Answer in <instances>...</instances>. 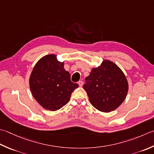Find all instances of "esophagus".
<instances>
[{
	"mask_svg": "<svg viewBox=\"0 0 154 154\" xmlns=\"http://www.w3.org/2000/svg\"><path fill=\"white\" fill-rule=\"evenodd\" d=\"M78 84H79V85L80 87H82L83 85V81H79V82H78Z\"/></svg>",
	"mask_w": 154,
	"mask_h": 154,
	"instance_id": "obj_1",
	"label": "esophagus"
}]
</instances>
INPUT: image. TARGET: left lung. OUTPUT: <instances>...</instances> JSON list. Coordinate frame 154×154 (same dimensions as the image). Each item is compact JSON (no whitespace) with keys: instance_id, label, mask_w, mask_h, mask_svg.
<instances>
[{"instance_id":"8db88e82","label":"left lung","mask_w":154,"mask_h":154,"mask_svg":"<svg viewBox=\"0 0 154 154\" xmlns=\"http://www.w3.org/2000/svg\"><path fill=\"white\" fill-rule=\"evenodd\" d=\"M83 88L90 103L103 112L116 109L125 100L128 83L122 71L113 62L105 60L93 69L85 78Z\"/></svg>"}]
</instances>
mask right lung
<instances>
[{
  "mask_svg": "<svg viewBox=\"0 0 154 154\" xmlns=\"http://www.w3.org/2000/svg\"><path fill=\"white\" fill-rule=\"evenodd\" d=\"M32 95L42 107L56 111L69 101L78 84L71 81V75L55 55L41 58L35 65L29 79Z\"/></svg>",
  "mask_w": 154,
  "mask_h": 154,
  "instance_id": "add662e5",
  "label": "right lung"
}]
</instances>
